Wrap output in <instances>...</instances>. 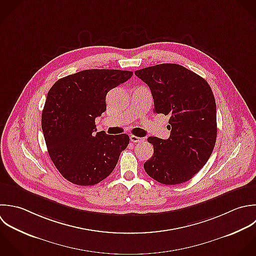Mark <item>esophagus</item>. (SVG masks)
I'll return each mask as SVG.
<instances>
[{
  "label": "esophagus",
  "mask_w": 256,
  "mask_h": 256,
  "mask_svg": "<svg viewBox=\"0 0 256 256\" xmlns=\"http://www.w3.org/2000/svg\"><path fill=\"white\" fill-rule=\"evenodd\" d=\"M130 138L132 142H142L144 140V138H138V136H132V134L130 136Z\"/></svg>",
  "instance_id": "esophagus-1"
}]
</instances>
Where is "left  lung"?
Instances as JSON below:
<instances>
[{"label": "left lung", "mask_w": 256, "mask_h": 256, "mask_svg": "<svg viewBox=\"0 0 256 256\" xmlns=\"http://www.w3.org/2000/svg\"><path fill=\"white\" fill-rule=\"evenodd\" d=\"M150 88L156 114L170 116L168 140L150 136L154 156L146 174L172 186L190 180L210 158L218 136L216 104L208 82L178 64H160L134 72Z\"/></svg>", "instance_id": "8db88e82"}]
</instances>
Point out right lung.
Listing matches in <instances>:
<instances>
[{
	"label": "right lung",
	"mask_w": 256,
	"mask_h": 256,
	"mask_svg": "<svg viewBox=\"0 0 256 256\" xmlns=\"http://www.w3.org/2000/svg\"><path fill=\"white\" fill-rule=\"evenodd\" d=\"M132 74L130 70H84L60 78L48 90L42 128L48 156L66 180L94 186L114 170L130 136L96 132L94 120L106 110V94Z\"/></svg>",
	"instance_id": "obj_1"
}]
</instances>
